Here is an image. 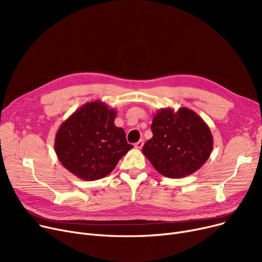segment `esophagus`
<instances>
[{
  "mask_svg": "<svg viewBox=\"0 0 262 262\" xmlns=\"http://www.w3.org/2000/svg\"><path fill=\"white\" fill-rule=\"evenodd\" d=\"M143 146V140H139L138 142L135 143V147L136 148H141Z\"/></svg>",
  "mask_w": 262,
  "mask_h": 262,
  "instance_id": "1",
  "label": "esophagus"
}]
</instances>
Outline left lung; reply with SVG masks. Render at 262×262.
Instances as JSON below:
<instances>
[{"label": "left lung", "mask_w": 262, "mask_h": 262, "mask_svg": "<svg viewBox=\"0 0 262 262\" xmlns=\"http://www.w3.org/2000/svg\"><path fill=\"white\" fill-rule=\"evenodd\" d=\"M153 137L142 153L163 176L182 178L193 174L209 158L213 138L209 126L193 110L161 108L153 118Z\"/></svg>", "instance_id": "8db88e82"}]
</instances>
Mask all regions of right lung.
<instances>
[{
	"mask_svg": "<svg viewBox=\"0 0 262 262\" xmlns=\"http://www.w3.org/2000/svg\"><path fill=\"white\" fill-rule=\"evenodd\" d=\"M117 110L102 101L80 106L61 123L54 148L60 163L84 181L107 176L134 146L123 128L115 125Z\"/></svg>",
	"mask_w": 262,
	"mask_h": 262,
	"instance_id": "add662e5",
	"label": "right lung"
}]
</instances>
